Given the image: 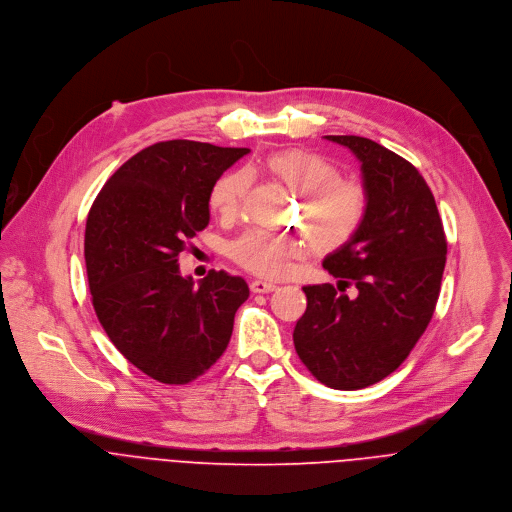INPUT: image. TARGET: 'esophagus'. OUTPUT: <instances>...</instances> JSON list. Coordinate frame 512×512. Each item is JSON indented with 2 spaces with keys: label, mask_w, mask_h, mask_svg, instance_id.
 <instances>
[{
  "label": "esophagus",
  "mask_w": 512,
  "mask_h": 512,
  "mask_svg": "<svg viewBox=\"0 0 512 512\" xmlns=\"http://www.w3.org/2000/svg\"><path fill=\"white\" fill-rule=\"evenodd\" d=\"M250 288H252V292L264 294V292H272V290H276V284H274V282H270V280H252Z\"/></svg>",
  "instance_id": "esophagus-1"
}]
</instances>
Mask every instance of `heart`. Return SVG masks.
Listing matches in <instances>:
<instances>
[{
	"instance_id": "obj_1",
	"label": "heart",
	"mask_w": 512,
	"mask_h": 512,
	"mask_svg": "<svg viewBox=\"0 0 512 512\" xmlns=\"http://www.w3.org/2000/svg\"><path fill=\"white\" fill-rule=\"evenodd\" d=\"M266 169L300 195L298 220L319 250H333L349 242L361 228L369 197L361 183L341 179V169L327 157L288 149L270 155ZM250 173L234 169L218 177L210 191V206L222 218H234L246 199ZM311 240L304 234L284 236L250 230L230 244V256L260 276H280L292 258L309 254Z\"/></svg>"
}]
</instances>
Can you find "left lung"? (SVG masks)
<instances>
[{
	"label": "left lung",
	"instance_id": "8db88e82",
	"mask_svg": "<svg viewBox=\"0 0 512 512\" xmlns=\"http://www.w3.org/2000/svg\"><path fill=\"white\" fill-rule=\"evenodd\" d=\"M359 161L369 197L357 234L323 268L339 284L302 286L306 311L292 339L300 361L333 389H363L393 373L432 321L446 266V234L420 171L383 145L327 135ZM353 285L349 297L344 288Z\"/></svg>",
	"mask_w": 512,
	"mask_h": 512
}]
</instances>
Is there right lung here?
I'll list each match as a JSON object with an SVG mask.
<instances>
[{
    "label": "right lung",
    "instance_id": "1",
    "mask_svg": "<svg viewBox=\"0 0 512 512\" xmlns=\"http://www.w3.org/2000/svg\"><path fill=\"white\" fill-rule=\"evenodd\" d=\"M250 149L161 141L127 163L96 195L84 260L94 313L137 369L167 385L206 373L226 351L250 296L244 278L212 270L197 286L179 254L210 224V191Z\"/></svg>",
    "mask_w": 512,
    "mask_h": 512
}]
</instances>
